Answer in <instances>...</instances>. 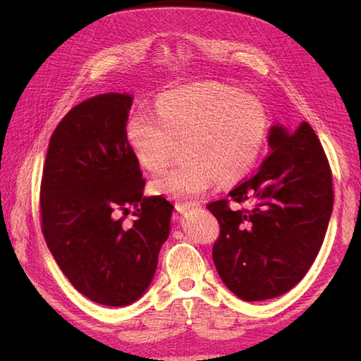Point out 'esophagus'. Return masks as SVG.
Wrapping results in <instances>:
<instances>
[{
  "label": "esophagus",
  "instance_id": "1",
  "mask_svg": "<svg viewBox=\"0 0 361 361\" xmlns=\"http://www.w3.org/2000/svg\"><path fill=\"white\" fill-rule=\"evenodd\" d=\"M194 206L195 204H190V203H176L175 208H176V211H178L180 214H183V212H188L190 209H194Z\"/></svg>",
  "mask_w": 361,
  "mask_h": 361
}]
</instances>
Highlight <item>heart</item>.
I'll use <instances>...</instances> for the list:
<instances>
[{"instance_id":"1","label":"heart","mask_w":361,"mask_h":361,"mask_svg":"<svg viewBox=\"0 0 361 361\" xmlns=\"http://www.w3.org/2000/svg\"><path fill=\"white\" fill-rule=\"evenodd\" d=\"M157 119L135 113L127 141L137 164L159 173L185 145L186 164L153 180L152 190L181 203L204 195L219 180L231 183L251 172L268 132L264 105L220 83H195L161 94Z\"/></svg>"}]
</instances>
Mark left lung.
Returning <instances> with one entry per match:
<instances>
[{
	"instance_id": "1",
	"label": "left lung",
	"mask_w": 361,
	"mask_h": 361,
	"mask_svg": "<svg viewBox=\"0 0 361 361\" xmlns=\"http://www.w3.org/2000/svg\"><path fill=\"white\" fill-rule=\"evenodd\" d=\"M270 155L229 198L250 203L233 211L209 203L220 224L212 259L225 286L243 301L287 293L309 271L323 245L334 208L332 172L313 128L274 124Z\"/></svg>"
}]
</instances>
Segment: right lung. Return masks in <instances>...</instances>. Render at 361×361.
<instances>
[{
  "instance_id": "add662e5",
  "label": "right lung",
  "mask_w": 361,
  "mask_h": 361,
  "mask_svg": "<svg viewBox=\"0 0 361 361\" xmlns=\"http://www.w3.org/2000/svg\"><path fill=\"white\" fill-rule=\"evenodd\" d=\"M132 102L128 93H104L75 105L51 136L40 189L51 255L75 290L110 307L149 288L173 211L164 197H144L126 135ZM130 205L137 220L126 228L116 212Z\"/></svg>"
}]
</instances>
